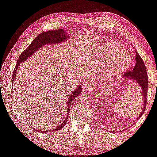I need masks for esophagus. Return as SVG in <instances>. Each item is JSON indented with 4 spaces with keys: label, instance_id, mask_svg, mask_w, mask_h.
<instances>
[{
    "label": "esophagus",
    "instance_id": "esophagus-1",
    "mask_svg": "<svg viewBox=\"0 0 157 157\" xmlns=\"http://www.w3.org/2000/svg\"><path fill=\"white\" fill-rule=\"evenodd\" d=\"M93 87V84L90 82H86L83 84V90H86V91H89L90 90L92 89Z\"/></svg>",
    "mask_w": 157,
    "mask_h": 157
}]
</instances>
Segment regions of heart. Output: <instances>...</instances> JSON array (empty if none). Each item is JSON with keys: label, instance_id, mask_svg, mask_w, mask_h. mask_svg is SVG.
Segmentation results:
<instances>
[{"label": "heart", "instance_id": "heart-1", "mask_svg": "<svg viewBox=\"0 0 157 157\" xmlns=\"http://www.w3.org/2000/svg\"><path fill=\"white\" fill-rule=\"evenodd\" d=\"M120 51V49L118 48L114 49L113 52H109L108 56L105 58V60H108L109 58L112 57V56H113L114 52H118ZM129 58L130 56L129 53L127 52H125V51H121V52L117 53L107 63V72L109 74V75H114V74L118 72V71H121L123 68L127 65V63H129Z\"/></svg>", "mask_w": 157, "mask_h": 157}]
</instances>
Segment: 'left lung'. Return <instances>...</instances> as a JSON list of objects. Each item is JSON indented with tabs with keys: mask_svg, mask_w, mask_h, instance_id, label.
Here are the masks:
<instances>
[{
	"mask_svg": "<svg viewBox=\"0 0 157 157\" xmlns=\"http://www.w3.org/2000/svg\"><path fill=\"white\" fill-rule=\"evenodd\" d=\"M136 63L135 66L134 67L132 71H127L124 75V77L125 78H129L130 80H133L136 82V83L138 84L140 87L141 91L143 93V110L140 115L139 118L143 116L145 109L146 106V97H147V92H148V75H147L146 69L144 62L140 56L137 52H136Z\"/></svg>",
	"mask_w": 157,
	"mask_h": 157,
	"instance_id": "obj_1",
	"label": "left lung"
}]
</instances>
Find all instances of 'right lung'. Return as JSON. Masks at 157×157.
<instances>
[{
    "mask_svg": "<svg viewBox=\"0 0 157 157\" xmlns=\"http://www.w3.org/2000/svg\"><path fill=\"white\" fill-rule=\"evenodd\" d=\"M68 36L66 33V31L62 28V29L59 30H54V31H49L47 32H43V33H41L40 34L38 35L36 39H33V41H32L31 44L23 52H22L21 55L19 57L17 60V63L16 67H15L14 71H13L12 75V86L13 83H14V79L15 77V75H16L17 71L19 67H20V63L22 61H25L26 59H28L30 56H31L35 52H36L38 50H39V48H41V47H43L44 45L46 44H59L60 42H63L67 39ZM81 91H82V87L79 86L75 90H73V92L69 96V98H67V116L66 118V119L64 120V121L60 125L58 126V127L56 128V129H53L52 130H50V131H46L47 132H56L58 131L62 128L64 127L67 124V121L68 118V115H69V112L70 110V107L71 104L72 102V101L75 98L77 97V96H79L81 94ZM37 132H41L42 133H44V131H41V130H37Z\"/></svg>",
    "mask_w": 157,
    "mask_h": 157,
    "instance_id": "obj_1",
    "label": "right lung"
}]
</instances>
